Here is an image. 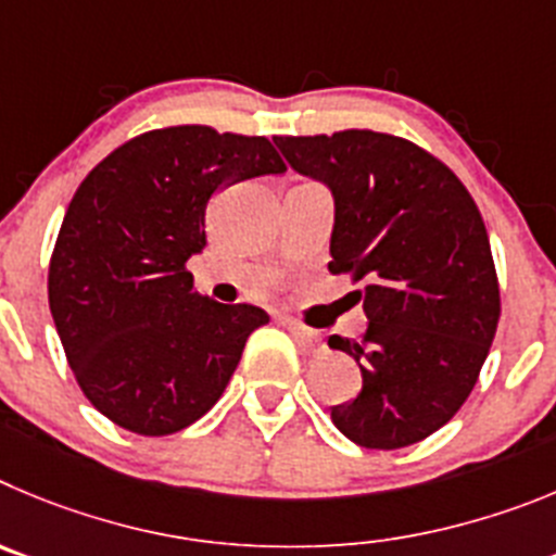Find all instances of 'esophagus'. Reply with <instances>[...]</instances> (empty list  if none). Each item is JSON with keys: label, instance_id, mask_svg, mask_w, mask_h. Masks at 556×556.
I'll return each mask as SVG.
<instances>
[{"label": "esophagus", "instance_id": "1", "mask_svg": "<svg viewBox=\"0 0 556 556\" xmlns=\"http://www.w3.org/2000/svg\"><path fill=\"white\" fill-rule=\"evenodd\" d=\"M285 327L290 329V334H293V338L299 340V346L304 349V352H309V354H318L324 349V340H321V334L315 332V329H309V327H304V324H299V321H293V318H285Z\"/></svg>", "mask_w": 556, "mask_h": 556}]
</instances>
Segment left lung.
Here are the masks:
<instances>
[{
  "label": "left lung",
  "mask_w": 556,
  "mask_h": 556,
  "mask_svg": "<svg viewBox=\"0 0 556 556\" xmlns=\"http://www.w3.org/2000/svg\"><path fill=\"white\" fill-rule=\"evenodd\" d=\"M290 168L334 197L332 274L363 282V340L329 338L363 374L332 424L365 448L429 438L471 396L502 315L482 213L457 174L374 129L274 138Z\"/></svg>",
  "instance_id": "8db88e82"
}]
</instances>
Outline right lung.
I'll list each match as a JSON object with an SVG mask.
<instances>
[{
	"mask_svg": "<svg viewBox=\"0 0 556 556\" xmlns=\"http://www.w3.org/2000/svg\"><path fill=\"white\" fill-rule=\"evenodd\" d=\"M282 172L263 135L179 124L122 143L83 179L49 263V309L104 418L160 438L222 399L268 313L199 296L188 260L207 243L218 188Z\"/></svg>",
	"mask_w": 556,
	"mask_h": 556,
	"instance_id": "right-lung-1",
	"label": "right lung"
}]
</instances>
